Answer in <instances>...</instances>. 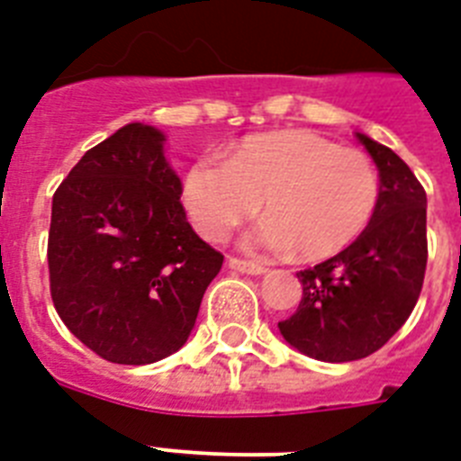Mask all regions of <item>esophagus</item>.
Returning <instances> with one entry per match:
<instances>
[{
	"label": "esophagus",
	"mask_w": 461,
	"mask_h": 461,
	"mask_svg": "<svg viewBox=\"0 0 461 461\" xmlns=\"http://www.w3.org/2000/svg\"><path fill=\"white\" fill-rule=\"evenodd\" d=\"M230 267L241 275H265L267 267L260 263H250V260H241V258H230Z\"/></svg>",
	"instance_id": "34e87169"
}]
</instances>
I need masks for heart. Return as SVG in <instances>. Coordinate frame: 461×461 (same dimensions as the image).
I'll list each match as a JSON object with an SVG mask.
<instances>
[{"label":"heart","mask_w":461,"mask_h":461,"mask_svg":"<svg viewBox=\"0 0 461 461\" xmlns=\"http://www.w3.org/2000/svg\"><path fill=\"white\" fill-rule=\"evenodd\" d=\"M269 212L250 246L305 260L331 258L366 230L379 203V170L360 149L308 132L256 134L224 163L198 158L182 179V201L205 239L222 241L256 215Z\"/></svg>","instance_id":"1"}]
</instances>
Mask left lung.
<instances>
[{
  "mask_svg": "<svg viewBox=\"0 0 461 461\" xmlns=\"http://www.w3.org/2000/svg\"><path fill=\"white\" fill-rule=\"evenodd\" d=\"M379 167V203L366 230L324 263L301 269L303 298L279 331L321 362L362 360L412 315L424 284L426 192L388 146L357 134Z\"/></svg>",
  "mask_w": 461,
  "mask_h": 461,
  "instance_id": "left-lung-1",
  "label": "left lung"
}]
</instances>
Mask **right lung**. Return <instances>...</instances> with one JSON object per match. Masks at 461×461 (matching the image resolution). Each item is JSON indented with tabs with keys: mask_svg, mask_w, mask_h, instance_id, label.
Here are the masks:
<instances>
[{
	"mask_svg": "<svg viewBox=\"0 0 461 461\" xmlns=\"http://www.w3.org/2000/svg\"><path fill=\"white\" fill-rule=\"evenodd\" d=\"M151 125L92 146L54 194L51 301L99 357L151 365L185 346L224 256L186 222L182 182Z\"/></svg>",
	"mask_w": 461,
	"mask_h": 461,
	"instance_id": "right-lung-1",
	"label": "right lung"
}]
</instances>
